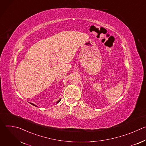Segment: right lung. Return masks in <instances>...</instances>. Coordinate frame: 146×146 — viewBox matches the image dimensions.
<instances>
[{
    "label": "right lung",
    "instance_id": "1",
    "mask_svg": "<svg viewBox=\"0 0 146 146\" xmlns=\"http://www.w3.org/2000/svg\"><path fill=\"white\" fill-rule=\"evenodd\" d=\"M60 99H60L59 100H58L56 102V104H57V103H59V102L60 101ZM30 103L31 104V105H32L33 106H36V107H37V106L36 105H35V104H33V103Z\"/></svg>",
    "mask_w": 146,
    "mask_h": 146
}]
</instances>
